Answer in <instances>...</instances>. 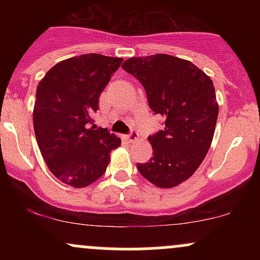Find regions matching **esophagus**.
Listing matches in <instances>:
<instances>
[{
    "instance_id": "1",
    "label": "esophagus",
    "mask_w": 260,
    "mask_h": 260,
    "mask_svg": "<svg viewBox=\"0 0 260 260\" xmlns=\"http://www.w3.org/2000/svg\"><path fill=\"white\" fill-rule=\"evenodd\" d=\"M124 138H126V140H128L129 143L137 142V140H138V133H137L136 131H132V132H131L129 134H127Z\"/></svg>"
}]
</instances>
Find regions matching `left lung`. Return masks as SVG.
Listing matches in <instances>:
<instances>
[{"label":"left lung","instance_id":"8db88e82","mask_svg":"<svg viewBox=\"0 0 260 260\" xmlns=\"http://www.w3.org/2000/svg\"><path fill=\"white\" fill-rule=\"evenodd\" d=\"M122 68L142 83L165 126L148 137L153 156L137 168L155 186H178L197 171L213 140L219 115L213 80L192 62L165 53L132 57Z\"/></svg>","mask_w":260,"mask_h":260}]
</instances>
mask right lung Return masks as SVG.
Listing matches in <instances>:
<instances>
[{
    "label": "right lung",
    "instance_id": "add662e5",
    "mask_svg": "<svg viewBox=\"0 0 260 260\" xmlns=\"http://www.w3.org/2000/svg\"><path fill=\"white\" fill-rule=\"evenodd\" d=\"M123 59L84 53L49 71L37 88L32 121L37 142L55 177L76 188L105 174L110 153L121 139L95 128L99 98Z\"/></svg>",
    "mask_w": 260,
    "mask_h": 260
}]
</instances>
